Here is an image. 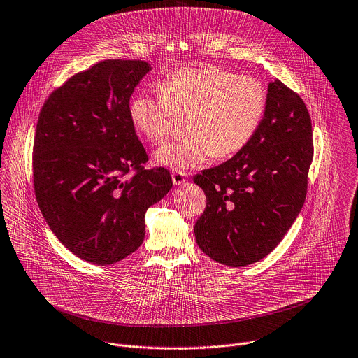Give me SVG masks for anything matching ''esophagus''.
Masks as SVG:
<instances>
[{
    "label": "esophagus",
    "instance_id": "esophagus-1",
    "mask_svg": "<svg viewBox=\"0 0 358 358\" xmlns=\"http://www.w3.org/2000/svg\"><path fill=\"white\" fill-rule=\"evenodd\" d=\"M171 178H173L174 185H176V187H180V185L185 184V181H187V174H184V173H181V171H176V173L171 174Z\"/></svg>",
    "mask_w": 358,
    "mask_h": 358
}]
</instances>
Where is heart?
Returning a JSON list of instances; mask_svg holds the SVG:
<instances>
[{"instance_id": "obj_1", "label": "heart", "mask_w": 358, "mask_h": 358, "mask_svg": "<svg viewBox=\"0 0 358 358\" xmlns=\"http://www.w3.org/2000/svg\"><path fill=\"white\" fill-rule=\"evenodd\" d=\"M159 90L162 97H132L129 121L145 141L160 146L173 136L176 118H187L188 138L155 155L157 164L178 171L199 167L210 155L223 159L244 149L266 111V92L259 80L216 66L173 71Z\"/></svg>"}]
</instances>
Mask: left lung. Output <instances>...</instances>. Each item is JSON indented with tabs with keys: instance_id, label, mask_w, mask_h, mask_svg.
Returning a JSON list of instances; mask_svg holds the SVG:
<instances>
[{
	"instance_id": "1",
	"label": "left lung",
	"mask_w": 358,
	"mask_h": 358,
	"mask_svg": "<svg viewBox=\"0 0 358 358\" xmlns=\"http://www.w3.org/2000/svg\"><path fill=\"white\" fill-rule=\"evenodd\" d=\"M313 127L303 99L279 79L251 142L194 177L206 208L194 231L199 248L231 268L271 254L301 212L313 162Z\"/></svg>"
}]
</instances>
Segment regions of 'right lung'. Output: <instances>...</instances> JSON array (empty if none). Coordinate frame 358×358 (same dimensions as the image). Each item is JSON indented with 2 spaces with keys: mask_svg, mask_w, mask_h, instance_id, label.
<instances>
[{
  "mask_svg": "<svg viewBox=\"0 0 358 358\" xmlns=\"http://www.w3.org/2000/svg\"><path fill=\"white\" fill-rule=\"evenodd\" d=\"M152 66L106 59L69 78L44 103L33 145L34 194L48 227L78 258L111 265L145 238V213L171 189L129 121V99Z\"/></svg>",
  "mask_w": 358,
  "mask_h": 358,
  "instance_id": "right-lung-1",
  "label": "right lung"
}]
</instances>
